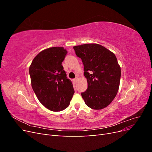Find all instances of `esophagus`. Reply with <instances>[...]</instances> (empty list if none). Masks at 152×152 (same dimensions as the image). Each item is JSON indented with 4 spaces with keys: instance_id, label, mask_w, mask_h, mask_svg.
Segmentation results:
<instances>
[{
    "instance_id": "34e87169",
    "label": "esophagus",
    "mask_w": 152,
    "mask_h": 152,
    "mask_svg": "<svg viewBox=\"0 0 152 152\" xmlns=\"http://www.w3.org/2000/svg\"><path fill=\"white\" fill-rule=\"evenodd\" d=\"M78 80V78L77 77H76V78H75L74 79H73V82H77V81Z\"/></svg>"
}]
</instances>
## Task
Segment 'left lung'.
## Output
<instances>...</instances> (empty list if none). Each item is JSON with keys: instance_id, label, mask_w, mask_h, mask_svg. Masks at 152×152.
Instances as JSON below:
<instances>
[{"instance_id": "obj_1", "label": "left lung", "mask_w": 152, "mask_h": 152, "mask_svg": "<svg viewBox=\"0 0 152 152\" xmlns=\"http://www.w3.org/2000/svg\"><path fill=\"white\" fill-rule=\"evenodd\" d=\"M73 49L84 67L87 89L81 95L86 104L94 110L107 107L120 85L121 70L115 55L98 44H85Z\"/></svg>"}]
</instances>
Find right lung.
<instances>
[{
  "mask_svg": "<svg viewBox=\"0 0 152 152\" xmlns=\"http://www.w3.org/2000/svg\"><path fill=\"white\" fill-rule=\"evenodd\" d=\"M67 50L61 47L44 49L34 58L29 68L31 84L39 102L53 112L66 108L75 91L61 63Z\"/></svg>",
  "mask_w": 152,
  "mask_h": 152,
  "instance_id": "add662e5",
  "label": "right lung"
}]
</instances>
